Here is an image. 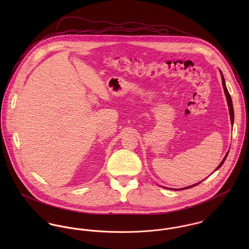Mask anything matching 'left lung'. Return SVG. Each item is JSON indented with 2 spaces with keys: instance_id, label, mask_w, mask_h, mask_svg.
<instances>
[{
  "instance_id": "1",
  "label": "left lung",
  "mask_w": 249,
  "mask_h": 249,
  "mask_svg": "<svg viewBox=\"0 0 249 249\" xmlns=\"http://www.w3.org/2000/svg\"><path fill=\"white\" fill-rule=\"evenodd\" d=\"M221 80H222V86H223V89H224V93H225V96H226V100H227V104H228V107H229V113H230V119H231V124H233V122H234V109H233V105H232V100H231V97H230V94L228 93V91H227V88H226V86H225V82H224V77H223V75H222V72H221ZM229 152V151H228ZM228 152L226 153V155H225V157L223 158V160L220 162V164L217 166V168L215 169V171L217 170V169H219L221 166H222V164L224 163V161H225V159H226V157H227V155H228ZM201 182V181H200ZM200 182H198V183H196V184H195V185H192V186H189V187H186V188H182V189H179V190H185V189H190V188H192V187H195V186H196V185H198ZM175 191H178V190H175Z\"/></svg>"
}]
</instances>
